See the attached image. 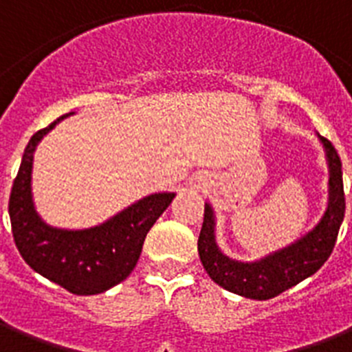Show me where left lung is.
<instances>
[{"label":"left lung","instance_id":"left-lung-1","mask_svg":"<svg viewBox=\"0 0 352 352\" xmlns=\"http://www.w3.org/2000/svg\"><path fill=\"white\" fill-rule=\"evenodd\" d=\"M320 137V135H318ZM329 164V204L322 221L295 244L278 250L256 262H239L226 256L215 241V215L210 204L204 208V222L199 235V256L210 278L224 289L253 300H270L315 275L334 250L345 215L342 161L331 141L320 137Z\"/></svg>","mask_w":352,"mask_h":352}]
</instances>
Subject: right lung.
<instances>
[{
    "label": "right lung",
    "instance_id": "right-lung-1",
    "mask_svg": "<svg viewBox=\"0 0 352 352\" xmlns=\"http://www.w3.org/2000/svg\"><path fill=\"white\" fill-rule=\"evenodd\" d=\"M36 131L14 179L8 215L16 248L36 273L74 295H99L130 275L141 256L146 233L171 204L175 193H153L110 221L88 230H59L41 221L32 201L34 151L43 135L65 117Z\"/></svg>",
    "mask_w": 352,
    "mask_h": 352
}]
</instances>
